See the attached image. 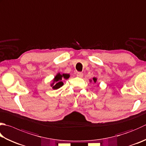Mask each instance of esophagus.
<instances>
[{
  "mask_svg": "<svg viewBox=\"0 0 146 146\" xmlns=\"http://www.w3.org/2000/svg\"><path fill=\"white\" fill-rule=\"evenodd\" d=\"M77 76L79 77V78H82L83 77V74L82 72H78L77 73Z\"/></svg>",
  "mask_w": 146,
  "mask_h": 146,
  "instance_id": "obj_1",
  "label": "esophagus"
}]
</instances>
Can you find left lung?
<instances>
[{
	"instance_id": "obj_1",
	"label": "left lung",
	"mask_w": 146,
	"mask_h": 146,
	"mask_svg": "<svg viewBox=\"0 0 146 146\" xmlns=\"http://www.w3.org/2000/svg\"><path fill=\"white\" fill-rule=\"evenodd\" d=\"M97 78H93V82H95V83L96 82H97ZM90 81H92V80H90Z\"/></svg>"
}]
</instances>
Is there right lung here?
Wrapping results in <instances>:
<instances>
[{"instance_id":"1","label":"right lung","mask_w":146,"mask_h":146,"mask_svg":"<svg viewBox=\"0 0 146 146\" xmlns=\"http://www.w3.org/2000/svg\"><path fill=\"white\" fill-rule=\"evenodd\" d=\"M70 74H62L58 73L56 76L54 77V78L53 80V83L51 84L52 86V88L53 90H57L60 88V87H62L64 85V82H63V80L64 79H67L69 78Z\"/></svg>"}]
</instances>
